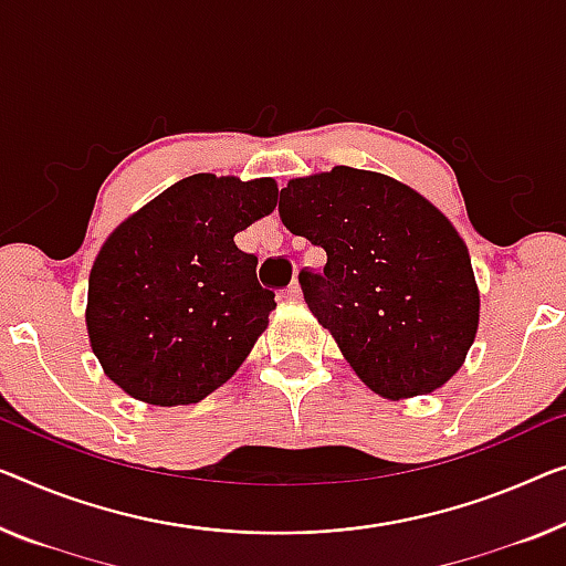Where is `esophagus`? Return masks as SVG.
<instances>
[{
    "label": "esophagus",
    "mask_w": 566,
    "mask_h": 566,
    "mask_svg": "<svg viewBox=\"0 0 566 566\" xmlns=\"http://www.w3.org/2000/svg\"><path fill=\"white\" fill-rule=\"evenodd\" d=\"M282 294H284L286 300H300V297H302V286H300V282H292Z\"/></svg>",
    "instance_id": "1"
}]
</instances>
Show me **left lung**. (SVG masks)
I'll list each match as a JSON object with an SVG mask.
<instances>
[{
  "instance_id": "1",
  "label": "left lung",
  "mask_w": 566,
  "mask_h": 566,
  "mask_svg": "<svg viewBox=\"0 0 566 566\" xmlns=\"http://www.w3.org/2000/svg\"><path fill=\"white\" fill-rule=\"evenodd\" d=\"M280 216L325 249L323 274L300 272L302 294L370 391L399 401L458 374L480 294L442 210L389 175L337 165L286 182Z\"/></svg>"
}]
</instances>
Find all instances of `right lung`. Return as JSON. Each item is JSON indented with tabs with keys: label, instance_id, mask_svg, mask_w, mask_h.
Listing matches in <instances>:
<instances>
[{
	"label": "right lung",
	"instance_id": "obj_1",
	"mask_svg": "<svg viewBox=\"0 0 566 566\" xmlns=\"http://www.w3.org/2000/svg\"><path fill=\"white\" fill-rule=\"evenodd\" d=\"M276 198L272 177L190 175L108 235L88 276L86 327L119 389L180 407L239 370L276 302L233 235L272 213Z\"/></svg>",
	"mask_w": 566,
	"mask_h": 566
}]
</instances>
